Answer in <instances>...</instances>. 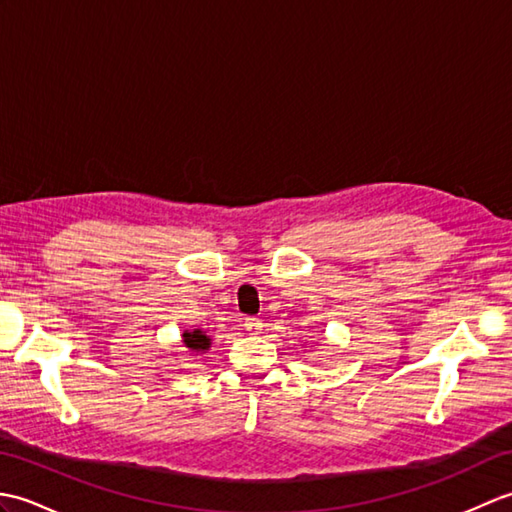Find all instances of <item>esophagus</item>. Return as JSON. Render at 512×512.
Returning <instances> with one entry per match:
<instances>
[{
    "instance_id": "esophagus-1",
    "label": "esophagus",
    "mask_w": 512,
    "mask_h": 512,
    "mask_svg": "<svg viewBox=\"0 0 512 512\" xmlns=\"http://www.w3.org/2000/svg\"><path fill=\"white\" fill-rule=\"evenodd\" d=\"M244 328H246V332L257 334L259 330H262V321H259L257 317H246L244 319Z\"/></svg>"
}]
</instances>
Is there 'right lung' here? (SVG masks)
Listing matches in <instances>:
<instances>
[{"label": "right lung", "mask_w": 512, "mask_h": 512, "mask_svg": "<svg viewBox=\"0 0 512 512\" xmlns=\"http://www.w3.org/2000/svg\"><path fill=\"white\" fill-rule=\"evenodd\" d=\"M182 343L193 352H204V350H209V347H211V339L202 330H193V332L187 330L182 334Z\"/></svg>", "instance_id": "obj_1"}]
</instances>
